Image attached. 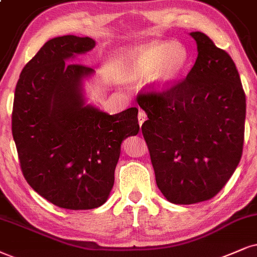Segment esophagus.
<instances>
[{
  "mask_svg": "<svg viewBox=\"0 0 257 257\" xmlns=\"http://www.w3.org/2000/svg\"><path fill=\"white\" fill-rule=\"evenodd\" d=\"M138 118H139V124L142 125V123H144L146 119H147V113H146L144 110H139Z\"/></svg>",
  "mask_w": 257,
  "mask_h": 257,
  "instance_id": "1",
  "label": "esophagus"
}]
</instances>
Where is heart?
Returning a JSON list of instances; mask_svg holds the SVG:
<instances>
[{"mask_svg":"<svg viewBox=\"0 0 257 257\" xmlns=\"http://www.w3.org/2000/svg\"><path fill=\"white\" fill-rule=\"evenodd\" d=\"M187 51L179 42H160L132 51L128 71L134 77H148L154 73L162 87L170 86L186 66Z\"/></svg>","mask_w":257,"mask_h":257,"instance_id":"obj_1","label":"heart"}]
</instances>
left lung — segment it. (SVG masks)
I'll list each match as a JSON object with an SVG mask.
<instances>
[{
  "mask_svg": "<svg viewBox=\"0 0 257 257\" xmlns=\"http://www.w3.org/2000/svg\"><path fill=\"white\" fill-rule=\"evenodd\" d=\"M198 57L186 78L161 91H140L142 135L155 180L174 204L209 200L241 160L245 93L231 57L201 32L190 33Z\"/></svg>",
  "mask_w": 257,
  "mask_h": 257,
  "instance_id": "8db88e82",
  "label": "left lung"
}]
</instances>
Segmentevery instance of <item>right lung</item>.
Masks as SVG:
<instances>
[{"instance_id": "right-lung-1", "label": "right lung", "mask_w": 257, "mask_h": 257, "mask_svg": "<svg viewBox=\"0 0 257 257\" xmlns=\"http://www.w3.org/2000/svg\"><path fill=\"white\" fill-rule=\"evenodd\" d=\"M90 38L48 40L26 64L16 84L12 132L25 179L66 210H90L108 199L122 141L136 135L138 108L108 115L84 105L86 65L65 63L92 50Z\"/></svg>"}]
</instances>
